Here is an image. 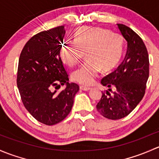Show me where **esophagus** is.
Masks as SVG:
<instances>
[{"label":"esophagus","instance_id":"1","mask_svg":"<svg viewBox=\"0 0 159 159\" xmlns=\"http://www.w3.org/2000/svg\"><path fill=\"white\" fill-rule=\"evenodd\" d=\"M80 89H81V90L88 91V90H90L92 88H90V87H87V86H80Z\"/></svg>","mask_w":159,"mask_h":159}]
</instances>
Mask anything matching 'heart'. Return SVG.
I'll use <instances>...</instances> for the list:
<instances>
[{"label": "heart", "instance_id": "heart-1", "mask_svg": "<svg viewBox=\"0 0 159 159\" xmlns=\"http://www.w3.org/2000/svg\"><path fill=\"white\" fill-rule=\"evenodd\" d=\"M123 37L119 33L97 27H83L75 33L73 41L60 46V57L69 66H73L86 53L87 60L72 73L76 83L89 86L101 70L109 71L120 61L123 52Z\"/></svg>", "mask_w": 159, "mask_h": 159}]
</instances>
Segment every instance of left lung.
Instances as JSON below:
<instances>
[{"mask_svg":"<svg viewBox=\"0 0 159 159\" xmlns=\"http://www.w3.org/2000/svg\"><path fill=\"white\" fill-rule=\"evenodd\" d=\"M117 26L127 40L128 50L118 68L101 80L109 89L102 91L96 105L98 112L112 120L125 117L136 107L145 95L149 76V60L143 40L127 26Z\"/></svg>","mask_w":159,"mask_h":159,"instance_id":"8db88e82","label":"left lung"}]
</instances>
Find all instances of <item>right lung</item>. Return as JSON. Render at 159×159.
I'll return each instance as SVG.
<instances>
[{"label": "right lung", "instance_id": "add662e5", "mask_svg": "<svg viewBox=\"0 0 159 159\" xmlns=\"http://www.w3.org/2000/svg\"><path fill=\"white\" fill-rule=\"evenodd\" d=\"M65 33L62 25L35 34L19 58L17 85L23 104L34 119L47 125L59 123L69 115L80 89L76 83H68L69 75L60 57ZM64 84L66 89L53 92Z\"/></svg>", "mask_w": 159, "mask_h": 159}]
</instances>
